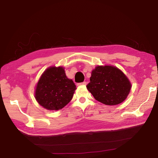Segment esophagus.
<instances>
[{"mask_svg": "<svg viewBox=\"0 0 158 158\" xmlns=\"http://www.w3.org/2000/svg\"><path fill=\"white\" fill-rule=\"evenodd\" d=\"M86 81H84V82H81V83H79V84H78V85H86Z\"/></svg>", "mask_w": 158, "mask_h": 158, "instance_id": "obj_1", "label": "esophagus"}]
</instances>
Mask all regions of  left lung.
Returning a JSON list of instances; mask_svg holds the SVG:
<instances>
[{"label":"left lung","instance_id":"obj_1","mask_svg":"<svg viewBox=\"0 0 158 158\" xmlns=\"http://www.w3.org/2000/svg\"><path fill=\"white\" fill-rule=\"evenodd\" d=\"M90 81L87 89L96 100L106 105L123 102L130 91L129 79L114 66H97L92 71Z\"/></svg>","mask_w":158,"mask_h":158}]
</instances>
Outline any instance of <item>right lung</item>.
Returning <instances> with one entry per match:
<instances>
[{
	"label": "right lung",
	"instance_id": "obj_1",
	"mask_svg": "<svg viewBox=\"0 0 158 158\" xmlns=\"http://www.w3.org/2000/svg\"><path fill=\"white\" fill-rule=\"evenodd\" d=\"M76 89L73 80L67 77L63 67H50L37 82L35 98L48 110H59L71 101Z\"/></svg>",
	"mask_w": 158,
	"mask_h": 158
}]
</instances>
